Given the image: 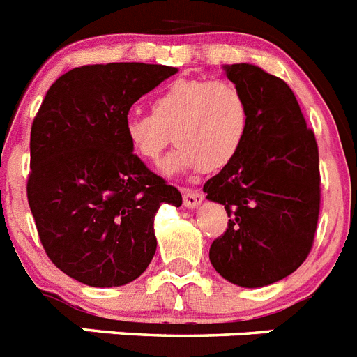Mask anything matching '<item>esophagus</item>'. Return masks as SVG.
Wrapping results in <instances>:
<instances>
[{
    "label": "esophagus",
    "mask_w": 357,
    "mask_h": 357,
    "mask_svg": "<svg viewBox=\"0 0 357 357\" xmlns=\"http://www.w3.org/2000/svg\"><path fill=\"white\" fill-rule=\"evenodd\" d=\"M204 202V195L202 193H197V191H189V189H185L184 191V206L188 207V209H195V207H198Z\"/></svg>",
    "instance_id": "obj_1"
}]
</instances>
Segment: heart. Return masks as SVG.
<instances>
[{"label": "heart", "instance_id": "obj_1", "mask_svg": "<svg viewBox=\"0 0 357 357\" xmlns=\"http://www.w3.org/2000/svg\"><path fill=\"white\" fill-rule=\"evenodd\" d=\"M250 128V109L243 91L227 80L178 78L151 100V114H132L125 121V137L134 155L157 164L166 175L185 172H218L239 155Z\"/></svg>", "mask_w": 357, "mask_h": 357}]
</instances>
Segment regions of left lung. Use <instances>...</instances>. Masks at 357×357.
<instances>
[{
	"label": "left lung",
	"mask_w": 357,
	"mask_h": 357,
	"mask_svg": "<svg viewBox=\"0 0 357 357\" xmlns=\"http://www.w3.org/2000/svg\"><path fill=\"white\" fill-rule=\"evenodd\" d=\"M223 69L247 98L250 128L239 155L204 185L230 218L209 259L232 284L263 288L295 272L313 247L318 144L284 80L252 64Z\"/></svg>",
	"instance_id": "left-lung-1"
}]
</instances>
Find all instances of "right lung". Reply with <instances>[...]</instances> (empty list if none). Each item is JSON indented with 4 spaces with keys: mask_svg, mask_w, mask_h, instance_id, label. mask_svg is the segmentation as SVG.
<instances>
[{
    "mask_svg": "<svg viewBox=\"0 0 357 357\" xmlns=\"http://www.w3.org/2000/svg\"><path fill=\"white\" fill-rule=\"evenodd\" d=\"M178 71L143 62L75 68L56 78L31 123L26 193L44 250L94 288L141 275L155 254L153 218L182 195L132 153L128 110Z\"/></svg>",
    "mask_w": 357,
    "mask_h": 357,
    "instance_id": "1",
    "label": "right lung"
}]
</instances>
